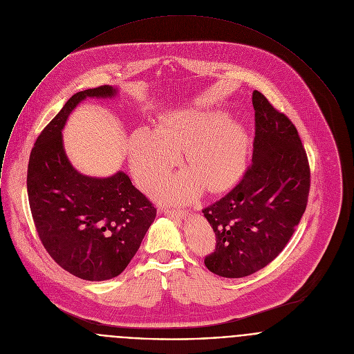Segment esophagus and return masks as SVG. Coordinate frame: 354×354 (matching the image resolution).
Segmentation results:
<instances>
[{"label":"esophagus","instance_id":"obj_1","mask_svg":"<svg viewBox=\"0 0 354 354\" xmlns=\"http://www.w3.org/2000/svg\"><path fill=\"white\" fill-rule=\"evenodd\" d=\"M165 213L174 218H184L187 216V212L180 210V209H165Z\"/></svg>","mask_w":354,"mask_h":354}]
</instances>
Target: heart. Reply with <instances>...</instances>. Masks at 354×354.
<instances>
[{
	"mask_svg": "<svg viewBox=\"0 0 354 354\" xmlns=\"http://www.w3.org/2000/svg\"><path fill=\"white\" fill-rule=\"evenodd\" d=\"M183 149L191 170L155 188V195L163 202L194 198L201 192L202 181L220 188L235 180L244 167L247 136L235 120L203 110L173 113L159 130L138 127L129 140V160L138 184L149 187L166 177Z\"/></svg>",
	"mask_w": 354,
	"mask_h": 354,
	"instance_id": "obj_1",
	"label": "heart"
}]
</instances>
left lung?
<instances>
[{
	"label": "left lung",
	"instance_id": "1",
	"mask_svg": "<svg viewBox=\"0 0 354 354\" xmlns=\"http://www.w3.org/2000/svg\"><path fill=\"white\" fill-rule=\"evenodd\" d=\"M252 162L232 191L202 212L216 232L207 269L244 277L272 262L299 224L310 189V167L295 124L258 91L252 93Z\"/></svg>",
	"mask_w": 354,
	"mask_h": 354
}]
</instances>
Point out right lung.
<instances>
[{"label": "right lung", "mask_w": 354, "mask_h": 354, "mask_svg": "<svg viewBox=\"0 0 354 354\" xmlns=\"http://www.w3.org/2000/svg\"><path fill=\"white\" fill-rule=\"evenodd\" d=\"M110 85L75 93L38 136L28 160L27 195L35 230L53 261L91 281L120 274L137 252L156 209L123 173L95 178L68 162L62 130L86 97H111Z\"/></svg>", "instance_id": "obj_1"}]
</instances>
